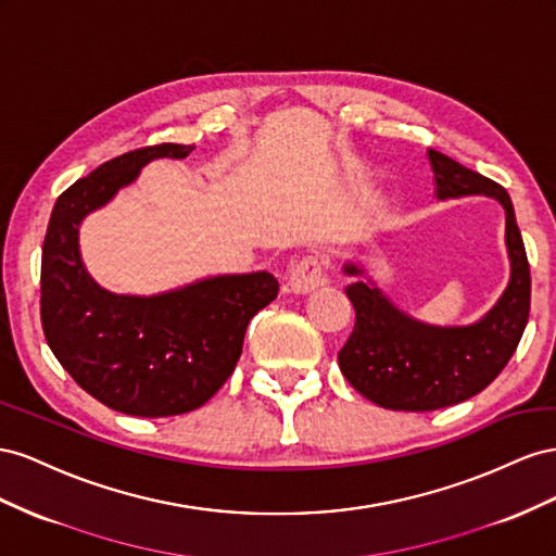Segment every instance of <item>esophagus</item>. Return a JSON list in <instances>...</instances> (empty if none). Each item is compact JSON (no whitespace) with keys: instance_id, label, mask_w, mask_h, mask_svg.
I'll list each match as a JSON object with an SVG mask.
<instances>
[{"instance_id":"esophagus-1","label":"esophagus","mask_w":556,"mask_h":556,"mask_svg":"<svg viewBox=\"0 0 556 556\" xmlns=\"http://www.w3.org/2000/svg\"><path fill=\"white\" fill-rule=\"evenodd\" d=\"M326 279V269L324 261L319 256H305L303 261H298L291 273H289V287L293 293H312L314 289H319Z\"/></svg>"}]
</instances>
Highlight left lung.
Listing matches in <instances>:
<instances>
[{"label":"left lung","instance_id":"left-lung-1","mask_svg":"<svg viewBox=\"0 0 556 556\" xmlns=\"http://www.w3.org/2000/svg\"><path fill=\"white\" fill-rule=\"evenodd\" d=\"M440 200L464 195L496 198L505 207V242L513 277L503 298L480 324L433 328L395 309L368 281L346 283L356 321L338 361L340 370L361 395L379 407L431 412L472 399L484 391L513 358L525 336L531 309V273L525 240L515 220L510 195L450 155L428 149ZM346 275H363L349 263Z\"/></svg>","mask_w":556,"mask_h":556}]
</instances>
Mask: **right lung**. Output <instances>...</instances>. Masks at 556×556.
Listing matches in <instances>:
<instances>
[{
  "label": "right lung",
  "instance_id": "right-lung-1",
  "mask_svg": "<svg viewBox=\"0 0 556 556\" xmlns=\"http://www.w3.org/2000/svg\"><path fill=\"white\" fill-rule=\"evenodd\" d=\"M193 149L153 144L111 157L58 198L46 230V342L78 387L123 415L172 417L207 403L240 361L251 316L279 293L267 273L214 277L153 298L109 293L88 277L78 256L81 218L153 157Z\"/></svg>",
  "mask_w": 556,
  "mask_h": 556
}]
</instances>
